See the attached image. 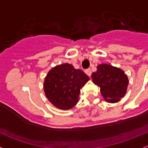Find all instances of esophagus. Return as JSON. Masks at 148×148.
I'll return each instance as SVG.
<instances>
[{"instance_id": "esophagus-1", "label": "esophagus", "mask_w": 148, "mask_h": 148, "mask_svg": "<svg viewBox=\"0 0 148 148\" xmlns=\"http://www.w3.org/2000/svg\"><path fill=\"white\" fill-rule=\"evenodd\" d=\"M85 73H86V74L88 75V76H90V75H91V70H90V68H88V69L85 70Z\"/></svg>"}]
</instances>
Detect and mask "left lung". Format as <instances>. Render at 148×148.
Returning <instances> with one entry per match:
<instances>
[{
    "instance_id": "obj_1",
    "label": "left lung",
    "mask_w": 148,
    "mask_h": 148,
    "mask_svg": "<svg viewBox=\"0 0 148 148\" xmlns=\"http://www.w3.org/2000/svg\"><path fill=\"white\" fill-rule=\"evenodd\" d=\"M91 77L94 84L100 87L101 93L108 102H117L126 93L127 77L119 68L109 64H100Z\"/></svg>"
}]
</instances>
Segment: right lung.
Instances as JSON below:
<instances>
[{"mask_svg":"<svg viewBox=\"0 0 148 148\" xmlns=\"http://www.w3.org/2000/svg\"><path fill=\"white\" fill-rule=\"evenodd\" d=\"M90 79L81 70L64 64L53 68L44 81V92L56 108L71 109L78 101L80 90Z\"/></svg>","mask_w":148,"mask_h":148,"instance_id":"right-lung-1","label":"right lung"}]
</instances>
